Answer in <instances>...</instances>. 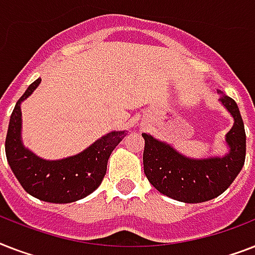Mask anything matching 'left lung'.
<instances>
[{
	"mask_svg": "<svg viewBox=\"0 0 255 255\" xmlns=\"http://www.w3.org/2000/svg\"><path fill=\"white\" fill-rule=\"evenodd\" d=\"M220 103L228 110L234 123L226 133L229 151L224 156L193 159L176 151L170 144L143 133L144 173L160 193L186 202L209 201L224 193L241 172L246 155V133L237 103L224 92Z\"/></svg>",
	"mask_w": 255,
	"mask_h": 255,
	"instance_id": "1",
	"label": "left lung"
}]
</instances>
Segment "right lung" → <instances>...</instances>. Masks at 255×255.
<instances>
[{
    "instance_id": "obj_1",
    "label": "right lung",
    "mask_w": 255,
    "mask_h": 255,
    "mask_svg": "<svg viewBox=\"0 0 255 255\" xmlns=\"http://www.w3.org/2000/svg\"><path fill=\"white\" fill-rule=\"evenodd\" d=\"M41 83L34 81L19 98L10 116L5 141L6 159L22 188L33 197L53 204H69L91 194L102 184L110 155L127 135L112 131L77 155L59 160L37 156L22 143L21 103Z\"/></svg>"
}]
</instances>
